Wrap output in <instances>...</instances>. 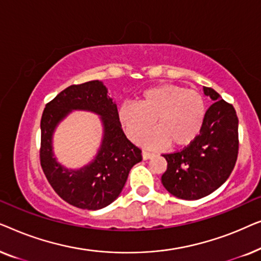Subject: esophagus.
Instances as JSON below:
<instances>
[{
    "mask_svg": "<svg viewBox=\"0 0 261 261\" xmlns=\"http://www.w3.org/2000/svg\"><path fill=\"white\" fill-rule=\"evenodd\" d=\"M153 155H154V153L148 152V151H142V159H144V160H148V159H151Z\"/></svg>",
    "mask_w": 261,
    "mask_h": 261,
    "instance_id": "esophagus-1",
    "label": "esophagus"
}]
</instances>
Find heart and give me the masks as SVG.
Wrapping results in <instances>:
<instances>
[{
  "label": "heart",
  "mask_w": 261,
  "mask_h": 261,
  "mask_svg": "<svg viewBox=\"0 0 261 261\" xmlns=\"http://www.w3.org/2000/svg\"><path fill=\"white\" fill-rule=\"evenodd\" d=\"M206 116V103L198 91L187 90L174 84L148 88L139 96L138 103H123L117 117L124 134L132 141H140L152 129L155 132L145 140L151 147L169 145L187 147L201 133Z\"/></svg>",
  "instance_id": "1"
}]
</instances>
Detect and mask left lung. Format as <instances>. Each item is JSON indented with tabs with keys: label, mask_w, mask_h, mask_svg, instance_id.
I'll return each instance as SVG.
<instances>
[{
	"label": "left lung",
	"mask_w": 261,
	"mask_h": 261,
	"mask_svg": "<svg viewBox=\"0 0 261 261\" xmlns=\"http://www.w3.org/2000/svg\"><path fill=\"white\" fill-rule=\"evenodd\" d=\"M214 103L206 110L198 138L179 152L163 154L167 169L164 188L181 199H199L219 189L230 176L239 152V120L234 107L212 88L203 87Z\"/></svg>",
	"instance_id": "left-lung-1"
}]
</instances>
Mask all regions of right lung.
Wrapping results in <instances>:
<instances>
[{"mask_svg":"<svg viewBox=\"0 0 261 261\" xmlns=\"http://www.w3.org/2000/svg\"><path fill=\"white\" fill-rule=\"evenodd\" d=\"M72 110H87L101 116L103 137L92 162L78 170L56 162L51 139L56 126ZM40 164L48 183L71 205L97 210L109 205L122 191L129 171L141 162V149L124 135L117 107L99 81L71 85L46 105L41 116Z\"/></svg>","mask_w":261,"mask_h":261,"instance_id":"right-lung-1","label":"right lung"}]
</instances>
